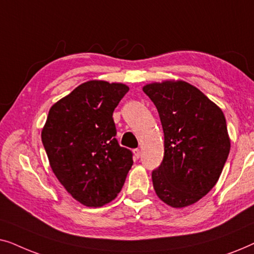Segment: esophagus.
I'll return each mask as SVG.
<instances>
[{"instance_id": "obj_1", "label": "esophagus", "mask_w": 254, "mask_h": 254, "mask_svg": "<svg viewBox=\"0 0 254 254\" xmlns=\"http://www.w3.org/2000/svg\"><path fill=\"white\" fill-rule=\"evenodd\" d=\"M133 154H134V158H135V159H138V158H140V156H141V151H140V149H134V150H133Z\"/></svg>"}]
</instances>
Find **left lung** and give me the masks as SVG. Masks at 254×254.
I'll return each mask as SVG.
<instances>
[{
    "label": "left lung",
    "instance_id": "left-lung-1",
    "mask_svg": "<svg viewBox=\"0 0 254 254\" xmlns=\"http://www.w3.org/2000/svg\"><path fill=\"white\" fill-rule=\"evenodd\" d=\"M164 131V158L152 171V185L173 208L195 203L216 185L230 151L222 110L185 81L143 86Z\"/></svg>",
    "mask_w": 254,
    "mask_h": 254
}]
</instances>
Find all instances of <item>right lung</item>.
<instances>
[{
	"label": "right lung",
	"mask_w": 254,
	"mask_h": 254,
	"mask_svg": "<svg viewBox=\"0 0 254 254\" xmlns=\"http://www.w3.org/2000/svg\"><path fill=\"white\" fill-rule=\"evenodd\" d=\"M128 90L123 83H82L51 107L41 130L52 171L86 207H102L116 199L133 165L131 151L114 137L112 118Z\"/></svg>",
	"instance_id": "obj_1"
}]
</instances>
